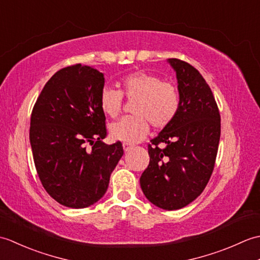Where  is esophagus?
<instances>
[{
  "label": "esophagus",
  "instance_id": "1",
  "mask_svg": "<svg viewBox=\"0 0 260 260\" xmlns=\"http://www.w3.org/2000/svg\"><path fill=\"white\" fill-rule=\"evenodd\" d=\"M123 148H124L125 152H128L132 148V145L128 144V143H123Z\"/></svg>",
  "mask_w": 260,
  "mask_h": 260
}]
</instances>
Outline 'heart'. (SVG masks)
Wrapping results in <instances>:
<instances>
[{
	"label": "heart",
	"instance_id": "heart-1",
	"mask_svg": "<svg viewBox=\"0 0 260 260\" xmlns=\"http://www.w3.org/2000/svg\"><path fill=\"white\" fill-rule=\"evenodd\" d=\"M119 90L105 88L101 93V108L112 118L117 117L123 106V96L133 105V116H127L109 127L110 136L128 144L141 142L150 131L163 128L172 123L178 115L181 97L173 84L162 81L158 76L139 70L125 75L118 81Z\"/></svg>",
	"mask_w": 260,
	"mask_h": 260
}]
</instances>
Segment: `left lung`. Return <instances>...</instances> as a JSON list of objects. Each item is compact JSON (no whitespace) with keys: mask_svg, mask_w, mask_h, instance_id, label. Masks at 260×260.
Wrapping results in <instances>:
<instances>
[{"mask_svg":"<svg viewBox=\"0 0 260 260\" xmlns=\"http://www.w3.org/2000/svg\"><path fill=\"white\" fill-rule=\"evenodd\" d=\"M176 74L181 105L172 123L148 145L150 163L140 183L147 200L178 210L201 194L214 168L220 141V114L202 75L190 63L168 59ZM158 144H165L159 149Z\"/></svg>","mask_w":260,"mask_h":260,"instance_id":"1","label":"left lung"}]
</instances>
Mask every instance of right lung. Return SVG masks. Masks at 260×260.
<instances>
[{"label": "right lung", "instance_id": "add662e5", "mask_svg": "<svg viewBox=\"0 0 260 260\" xmlns=\"http://www.w3.org/2000/svg\"><path fill=\"white\" fill-rule=\"evenodd\" d=\"M104 85V74L95 68L66 67L48 80L32 110L30 144L38 175L64 207L82 209L101 200L124 154L120 142H103Z\"/></svg>", "mask_w": 260, "mask_h": 260}]
</instances>
